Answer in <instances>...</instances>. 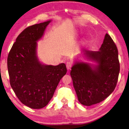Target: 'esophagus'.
Instances as JSON below:
<instances>
[{"label": "esophagus", "instance_id": "esophagus-1", "mask_svg": "<svg viewBox=\"0 0 129 129\" xmlns=\"http://www.w3.org/2000/svg\"><path fill=\"white\" fill-rule=\"evenodd\" d=\"M73 65L72 62L71 61H67V64H66V66H67V68L68 70H70L71 69V68H72Z\"/></svg>", "mask_w": 129, "mask_h": 129}]
</instances>
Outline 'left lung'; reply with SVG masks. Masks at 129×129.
<instances>
[{"mask_svg": "<svg viewBox=\"0 0 129 129\" xmlns=\"http://www.w3.org/2000/svg\"><path fill=\"white\" fill-rule=\"evenodd\" d=\"M83 51L86 57L98 64L76 61L70 75L79 101L91 106L105 100L115 88L120 72L118 50L106 34L99 51Z\"/></svg>", "mask_w": 129, "mask_h": 129, "instance_id": "left-lung-1", "label": "left lung"}]
</instances>
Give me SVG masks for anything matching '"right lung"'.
Instances as JSON below:
<instances>
[{"label":"right lung","instance_id":"1","mask_svg":"<svg viewBox=\"0 0 129 129\" xmlns=\"http://www.w3.org/2000/svg\"><path fill=\"white\" fill-rule=\"evenodd\" d=\"M51 20L28 26L18 35L8 54L10 84L16 96L31 109H42L53 96L66 65L42 64L37 55V42Z\"/></svg>","mask_w":129,"mask_h":129}]
</instances>
